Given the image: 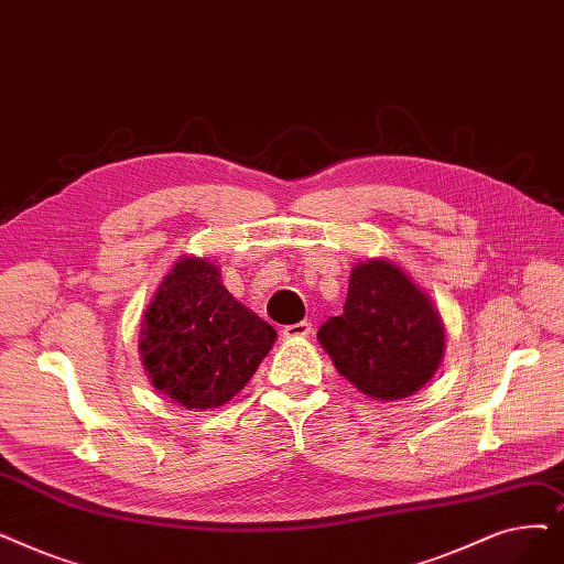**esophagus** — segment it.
Here are the masks:
<instances>
[{
    "label": "esophagus",
    "instance_id": "34e87169",
    "mask_svg": "<svg viewBox=\"0 0 564 564\" xmlns=\"http://www.w3.org/2000/svg\"><path fill=\"white\" fill-rule=\"evenodd\" d=\"M311 332H313V325H311V323H306V321L295 323V325H288V327H283V329H281L283 338H308V336H311Z\"/></svg>",
    "mask_w": 564,
    "mask_h": 564
}]
</instances>
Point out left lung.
Returning a JSON list of instances; mask_svg holds the SVG:
<instances>
[{"label":"left lung","mask_w":564,"mask_h":564,"mask_svg":"<svg viewBox=\"0 0 564 564\" xmlns=\"http://www.w3.org/2000/svg\"><path fill=\"white\" fill-rule=\"evenodd\" d=\"M317 338L338 373L378 401L422 389L445 350V327L431 300L389 260L352 269L343 313L329 317Z\"/></svg>","instance_id":"left-lung-1"}]
</instances>
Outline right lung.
<instances>
[{
	"label": "right lung",
	"instance_id": "add662e5",
	"mask_svg": "<svg viewBox=\"0 0 564 564\" xmlns=\"http://www.w3.org/2000/svg\"><path fill=\"white\" fill-rule=\"evenodd\" d=\"M276 332L239 304L200 258L180 260L147 306L140 355L152 384L184 408L228 403L251 380Z\"/></svg>",
	"mask_w": 564,
	"mask_h": 564
}]
</instances>
